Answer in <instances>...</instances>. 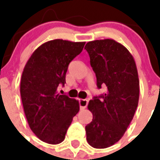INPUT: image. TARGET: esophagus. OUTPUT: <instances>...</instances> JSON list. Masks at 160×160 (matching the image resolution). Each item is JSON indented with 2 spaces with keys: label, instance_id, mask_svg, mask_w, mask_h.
<instances>
[{
  "label": "esophagus",
  "instance_id": "1",
  "mask_svg": "<svg viewBox=\"0 0 160 160\" xmlns=\"http://www.w3.org/2000/svg\"><path fill=\"white\" fill-rule=\"evenodd\" d=\"M79 105H80V109H85L88 105V100H84V99H80V100H79Z\"/></svg>",
  "mask_w": 160,
  "mask_h": 160
}]
</instances>
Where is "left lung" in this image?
<instances>
[{"mask_svg": "<svg viewBox=\"0 0 160 160\" xmlns=\"http://www.w3.org/2000/svg\"><path fill=\"white\" fill-rule=\"evenodd\" d=\"M85 49L98 89L107 88L89 102L93 119L85 126L86 139L90 146L105 149L121 139L133 119L139 103L138 71L129 51L112 39L90 41Z\"/></svg>", "mask_w": 160, "mask_h": 160, "instance_id": "1", "label": "left lung"}]
</instances>
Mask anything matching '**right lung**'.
<instances>
[{"instance_id":"obj_1","label":"right lung","mask_w":160,"mask_h":160,"mask_svg":"<svg viewBox=\"0 0 160 160\" xmlns=\"http://www.w3.org/2000/svg\"><path fill=\"white\" fill-rule=\"evenodd\" d=\"M85 42L60 39L39 46L28 60L21 80V96L29 126L47 144H60L80 110L79 103L58 94L64 86L70 61L82 51Z\"/></svg>"}]
</instances>
